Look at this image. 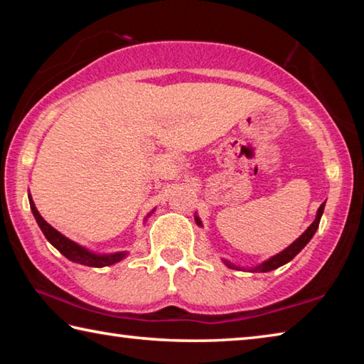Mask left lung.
I'll return each instance as SVG.
<instances>
[{"mask_svg": "<svg viewBox=\"0 0 364 364\" xmlns=\"http://www.w3.org/2000/svg\"><path fill=\"white\" fill-rule=\"evenodd\" d=\"M324 204L326 202H323L321 204V207L318 208V213H316V218H315V221H313V223L308 226V230L301 234V236L297 239V241L295 242H292L291 245H289L287 249H284L281 252V254H278V255H274V257H271L269 260H267L264 263H262L260 267H257V268H254L252 271H262V273H267V271H273V269H276V268H279V267H282V264H286L287 262H291L292 258L299 254V252L305 247V245L310 242V239L313 237V234L316 232V230H318V225H319V220H321V215H323V210H324ZM196 223L200 226V220H199V217H196ZM225 263L228 264V267L230 268H236L234 267L232 263H230V262H226L225 260Z\"/></svg>", "mask_w": 364, "mask_h": 364, "instance_id": "8db88e82", "label": "left lung"}]
</instances>
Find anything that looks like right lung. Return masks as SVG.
Segmentation results:
<instances>
[{"mask_svg":"<svg viewBox=\"0 0 364 364\" xmlns=\"http://www.w3.org/2000/svg\"><path fill=\"white\" fill-rule=\"evenodd\" d=\"M28 199H30V208H32L33 217L36 220V223H38V226L41 228L43 234H45V237L65 258H69L70 262H75V263H80V264H86V267L101 268V267H109V264H114L117 262H120L122 258L127 255V252H117V254H110V255H96V254H93V252L86 250L85 247H82V245H78V244H75L73 241H70L69 237L63 236V234L54 230L51 225L46 223L45 218L41 217V215L38 213V210H36V207L33 204L32 197L28 196Z\"/></svg>","mask_w":364,"mask_h":364,"instance_id":"right-lung-1","label":"right lung"}]
</instances>
